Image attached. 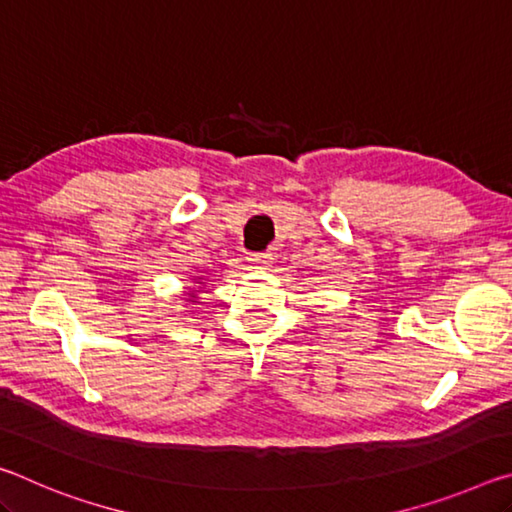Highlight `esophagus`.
Returning <instances> with one entry per match:
<instances>
[{"instance_id": "esophagus-1", "label": "esophagus", "mask_w": 512, "mask_h": 512, "mask_svg": "<svg viewBox=\"0 0 512 512\" xmlns=\"http://www.w3.org/2000/svg\"><path fill=\"white\" fill-rule=\"evenodd\" d=\"M248 262L257 266V268H266V266H271V262H273V253H250Z\"/></svg>"}]
</instances>
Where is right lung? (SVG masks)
Listing matches in <instances>:
<instances>
[{
	"mask_svg": "<svg viewBox=\"0 0 512 512\" xmlns=\"http://www.w3.org/2000/svg\"><path fill=\"white\" fill-rule=\"evenodd\" d=\"M189 296H192V298H194V293H189ZM192 302H194V300H192Z\"/></svg>",
	"mask_w": 512,
	"mask_h": 512,
	"instance_id": "1",
	"label": "right lung"
}]
</instances>
